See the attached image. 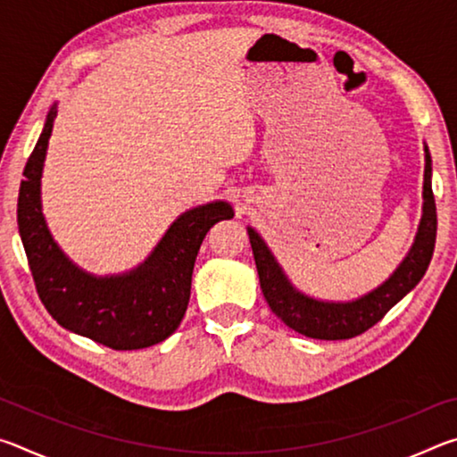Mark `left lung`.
Listing matches in <instances>:
<instances>
[{
	"label": "left lung",
	"mask_w": 457,
	"mask_h": 457,
	"mask_svg": "<svg viewBox=\"0 0 457 457\" xmlns=\"http://www.w3.org/2000/svg\"><path fill=\"white\" fill-rule=\"evenodd\" d=\"M437 213L436 197L431 189V157L425 146V173H423V215L417 229L411 250L399 268L378 288L365 294L353 303H324L306 296L290 284L278 266L272 252L256 229L247 228L253 260H256L260 286L266 303L286 327L308 338L343 340L353 338L383 319L407 292H411L428 270L433 247H436Z\"/></svg>",
	"instance_id": "obj_1"
}]
</instances>
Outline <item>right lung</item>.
Returning <instances> with one entry per match:
<instances>
[{"label":"right lung","instance_id":"right-lung-1","mask_svg":"<svg viewBox=\"0 0 457 457\" xmlns=\"http://www.w3.org/2000/svg\"><path fill=\"white\" fill-rule=\"evenodd\" d=\"M56 106L29 154L18 197V228L34 284L60 327L114 351H137L171 337L183 320L197 252L215 223L234 218L226 201L193 207L173 221L141 266L96 278L74 266L54 242L40 201L42 167Z\"/></svg>","mask_w":457,"mask_h":457}]
</instances>
